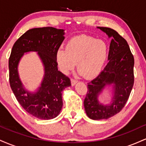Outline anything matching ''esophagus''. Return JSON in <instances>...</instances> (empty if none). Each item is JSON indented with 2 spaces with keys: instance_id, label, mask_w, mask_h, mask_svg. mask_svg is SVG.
Listing matches in <instances>:
<instances>
[{
  "instance_id": "esophagus-1",
  "label": "esophagus",
  "mask_w": 146,
  "mask_h": 146,
  "mask_svg": "<svg viewBox=\"0 0 146 146\" xmlns=\"http://www.w3.org/2000/svg\"><path fill=\"white\" fill-rule=\"evenodd\" d=\"M77 82H78V81H77L76 80H75V79H73V78L71 79V82L72 86H74L75 84L77 83Z\"/></svg>"
}]
</instances>
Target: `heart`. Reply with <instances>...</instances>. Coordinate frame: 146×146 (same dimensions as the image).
<instances>
[{"label":"heart","instance_id":"b5f03b06","mask_svg":"<svg viewBox=\"0 0 146 146\" xmlns=\"http://www.w3.org/2000/svg\"><path fill=\"white\" fill-rule=\"evenodd\" d=\"M108 56V46L102 40L81 35L68 41L65 50L56 53V61L64 73H68L77 63L78 71L86 79L96 78L101 73Z\"/></svg>","mask_w":146,"mask_h":146}]
</instances>
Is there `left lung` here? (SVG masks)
Segmentation results:
<instances>
[{
    "instance_id": "left-lung-1",
    "label": "left lung",
    "mask_w": 146,
    "mask_h": 146,
    "mask_svg": "<svg viewBox=\"0 0 146 146\" xmlns=\"http://www.w3.org/2000/svg\"><path fill=\"white\" fill-rule=\"evenodd\" d=\"M112 38L108 53V63L100 74L88 83V91L84 101L85 111L94 120L107 119L119 113L124 107L134 84V60L126 40L116 31L108 27H98ZM113 84L111 103L104 105L98 96L105 86Z\"/></svg>"
}]
</instances>
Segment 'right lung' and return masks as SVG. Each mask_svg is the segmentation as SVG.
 Listing matches in <instances>:
<instances>
[{"label":"right lung","instance_id":"obj_1","mask_svg":"<svg viewBox=\"0 0 146 146\" xmlns=\"http://www.w3.org/2000/svg\"><path fill=\"white\" fill-rule=\"evenodd\" d=\"M64 30L51 27L33 28L16 41L9 60V84L20 104L27 113L40 119H51L59 115L62 107V95L71 86L68 77L58 70L56 53L64 39ZM36 51L43 62L45 75L36 93L24 89L19 78L17 66L25 52Z\"/></svg>","mask_w":146,"mask_h":146}]
</instances>
